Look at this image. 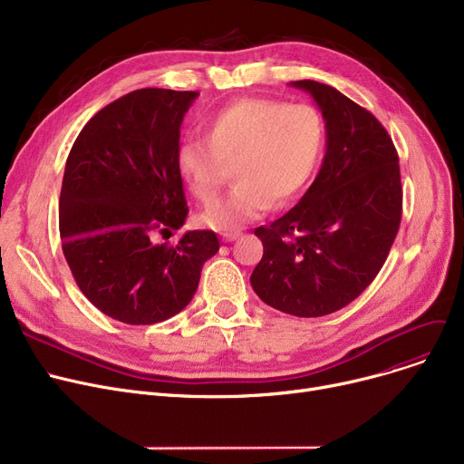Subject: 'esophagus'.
Here are the masks:
<instances>
[{"label": "esophagus", "mask_w": 464, "mask_h": 464, "mask_svg": "<svg viewBox=\"0 0 464 464\" xmlns=\"http://www.w3.org/2000/svg\"><path fill=\"white\" fill-rule=\"evenodd\" d=\"M240 235H242V231H240V229H235V231H226V233H222V238H224L226 242H231V240L238 238Z\"/></svg>", "instance_id": "34e87169"}]
</instances>
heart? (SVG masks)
<instances>
[{
	"label": "heart",
	"instance_id": "heart-1",
	"mask_svg": "<svg viewBox=\"0 0 464 464\" xmlns=\"http://www.w3.org/2000/svg\"><path fill=\"white\" fill-rule=\"evenodd\" d=\"M205 140H188L179 169L189 189L211 207L234 167L237 186L230 198L203 214L218 231H231L295 201L320 163L325 121L320 111L263 97H246L216 111L205 121Z\"/></svg>",
	"mask_w": 464,
	"mask_h": 464
}]
</instances>
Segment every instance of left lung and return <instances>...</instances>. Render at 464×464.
Returning a JSON list of instances; mask_svg holds the SVG:
<instances>
[{
	"label": "left lung",
	"mask_w": 464,
	"mask_h": 464,
	"mask_svg": "<svg viewBox=\"0 0 464 464\" xmlns=\"http://www.w3.org/2000/svg\"><path fill=\"white\" fill-rule=\"evenodd\" d=\"M325 118L327 152L301 201L254 233L263 257L250 282L269 306L320 318L357 299L399 233L402 184L395 144L378 118L336 88L295 81Z\"/></svg>",
	"instance_id": "8db88e82"
}]
</instances>
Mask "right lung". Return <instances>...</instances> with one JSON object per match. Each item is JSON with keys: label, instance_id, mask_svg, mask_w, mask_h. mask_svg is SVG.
<instances>
[{"label": "right lung", "instance_id": "obj_1", "mask_svg": "<svg viewBox=\"0 0 464 464\" xmlns=\"http://www.w3.org/2000/svg\"><path fill=\"white\" fill-rule=\"evenodd\" d=\"M198 92L142 88L103 107L69 152L60 193V238L72 278L109 318L152 325L184 310L214 231L160 235L184 226L180 126Z\"/></svg>", "mask_w": 464, "mask_h": 464}]
</instances>
